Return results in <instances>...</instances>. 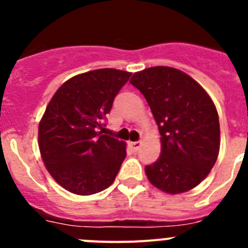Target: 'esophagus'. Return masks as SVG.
<instances>
[{"label":"esophagus","mask_w":248,"mask_h":248,"mask_svg":"<svg viewBox=\"0 0 248 248\" xmlns=\"http://www.w3.org/2000/svg\"><path fill=\"white\" fill-rule=\"evenodd\" d=\"M129 146H130L133 151H138L140 149V146H141V143H140V141H130V143H129Z\"/></svg>","instance_id":"obj_1"}]
</instances>
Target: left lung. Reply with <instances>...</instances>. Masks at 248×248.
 <instances>
[{"instance_id": "1", "label": "left lung", "mask_w": 248, "mask_h": 248, "mask_svg": "<svg viewBox=\"0 0 248 248\" xmlns=\"http://www.w3.org/2000/svg\"><path fill=\"white\" fill-rule=\"evenodd\" d=\"M130 83L141 92L161 135L159 159L145 166L148 180L166 194L194 189L210 174L220 151V123L207 92L171 67L137 72Z\"/></svg>"}]
</instances>
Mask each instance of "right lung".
Wrapping results in <instances>:
<instances>
[{
  "mask_svg": "<svg viewBox=\"0 0 248 248\" xmlns=\"http://www.w3.org/2000/svg\"><path fill=\"white\" fill-rule=\"evenodd\" d=\"M130 76L114 68L77 74L48 103L38 125L39 151L50 176L67 191L87 196L115 180L126 144L99 129Z\"/></svg>",
  "mask_w": 248,
  "mask_h": 248,
  "instance_id": "1",
  "label": "right lung"
}]
</instances>
